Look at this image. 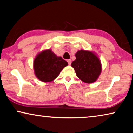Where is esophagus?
I'll return each instance as SVG.
<instances>
[{
    "mask_svg": "<svg viewBox=\"0 0 133 133\" xmlns=\"http://www.w3.org/2000/svg\"><path fill=\"white\" fill-rule=\"evenodd\" d=\"M67 62H68V64H69V65H70L71 63V60L70 59L67 60Z\"/></svg>",
    "mask_w": 133,
    "mask_h": 133,
    "instance_id": "1",
    "label": "esophagus"
}]
</instances>
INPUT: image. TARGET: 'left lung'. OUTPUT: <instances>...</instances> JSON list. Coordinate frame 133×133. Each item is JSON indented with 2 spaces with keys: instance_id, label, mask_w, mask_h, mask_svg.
I'll return each mask as SVG.
<instances>
[{
  "instance_id": "left-lung-1",
  "label": "left lung",
  "mask_w": 133,
  "mask_h": 133,
  "mask_svg": "<svg viewBox=\"0 0 133 133\" xmlns=\"http://www.w3.org/2000/svg\"><path fill=\"white\" fill-rule=\"evenodd\" d=\"M77 77L86 83L96 81L102 71L98 58L91 51L81 50L76 54V60L71 63Z\"/></svg>"
}]
</instances>
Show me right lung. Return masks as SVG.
<instances>
[{"instance_id": "add662e5", "label": "right lung", "mask_w": 133, "mask_h": 133, "mask_svg": "<svg viewBox=\"0 0 133 133\" xmlns=\"http://www.w3.org/2000/svg\"><path fill=\"white\" fill-rule=\"evenodd\" d=\"M68 65L66 60L57 57L51 50L38 54L34 60L36 76L44 82L53 81L57 77L64 67Z\"/></svg>"}]
</instances>
